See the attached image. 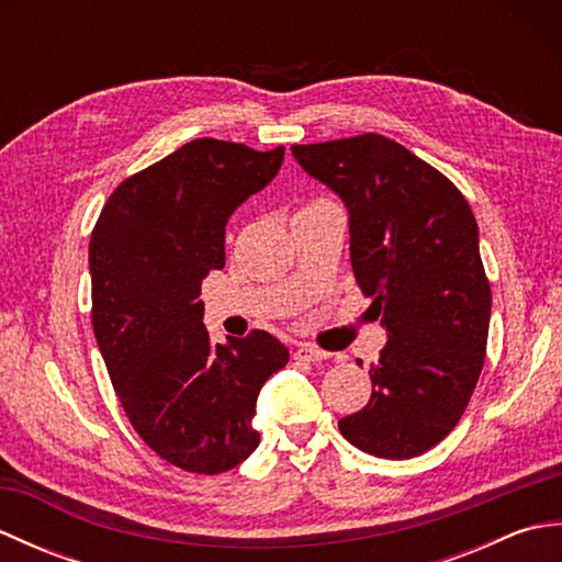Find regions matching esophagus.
Instances as JSON below:
<instances>
[{
	"mask_svg": "<svg viewBox=\"0 0 562 562\" xmlns=\"http://www.w3.org/2000/svg\"><path fill=\"white\" fill-rule=\"evenodd\" d=\"M326 357H328V352L314 348V345H300V348L294 350V360H300V362H321V360H326Z\"/></svg>",
	"mask_w": 562,
	"mask_h": 562,
	"instance_id": "34e87169",
	"label": "esophagus"
}]
</instances>
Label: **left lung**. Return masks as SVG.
Listing matches in <instances>:
<instances>
[{
    "mask_svg": "<svg viewBox=\"0 0 562 562\" xmlns=\"http://www.w3.org/2000/svg\"><path fill=\"white\" fill-rule=\"evenodd\" d=\"M292 154L348 207L355 280L386 328L372 398L340 432L381 459L420 457L459 423L483 369L491 284L479 224L447 176L384 135Z\"/></svg>",
    "mask_w": 562,
    "mask_h": 562,
    "instance_id": "obj_1",
    "label": "left lung"
}]
</instances>
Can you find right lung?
Returning a JSON list of instances; mask_svg holds the SVG:
<instances>
[{"label":"right lung","instance_id":"1","mask_svg":"<svg viewBox=\"0 0 562 562\" xmlns=\"http://www.w3.org/2000/svg\"><path fill=\"white\" fill-rule=\"evenodd\" d=\"M284 147L200 137L130 176L89 244L93 333L137 435L190 473L256 451V401L290 350L266 330L212 345L202 280L224 268V229L278 176Z\"/></svg>","mask_w":562,"mask_h":562}]
</instances>
